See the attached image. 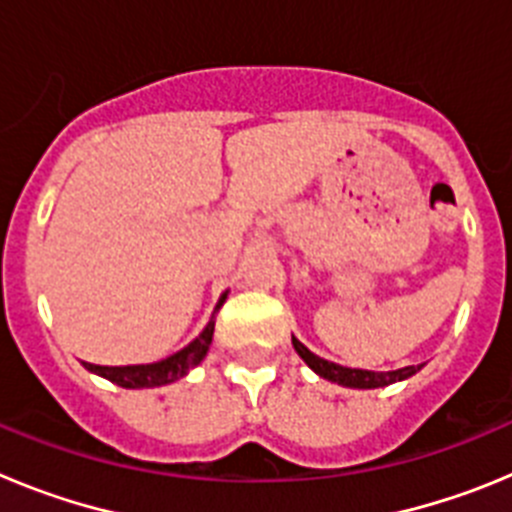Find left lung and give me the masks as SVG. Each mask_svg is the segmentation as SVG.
<instances>
[{
	"label": "left lung",
	"mask_w": 512,
	"mask_h": 512,
	"mask_svg": "<svg viewBox=\"0 0 512 512\" xmlns=\"http://www.w3.org/2000/svg\"><path fill=\"white\" fill-rule=\"evenodd\" d=\"M292 346H295L297 354L305 359V364L310 366L312 372H318L323 379L330 382H338L343 387H356V390H374V387H387L392 382H400V379H408L418 372L420 366H405V369H397V372H366V369H348V366L333 364V361H325L320 356H315L310 348L302 346L297 338H292Z\"/></svg>",
	"instance_id": "8db88e82"
}]
</instances>
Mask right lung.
<instances>
[{"label":"right lung","instance_id":"obj_1","mask_svg":"<svg viewBox=\"0 0 512 512\" xmlns=\"http://www.w3.org/2000/svg\"><path fill=\"white\" fill-rule=\"evenodd\" d=\"M223 300H220V305H223ZM212 330H215V323L210 320V323L205 325V330H202L200 336L194 338L189 346H184L182 351H176V354L169 356V359L156 361V364H135V366L87 364V369L89 372L99 374V377L110 379V382L117 384V387H128V390L171 384L176 382V379H182L192 366H197L202 359H205L207 348H210L212 343Z\"/></svg>","mask_w":512,"mask_h":512}]
</instances>
